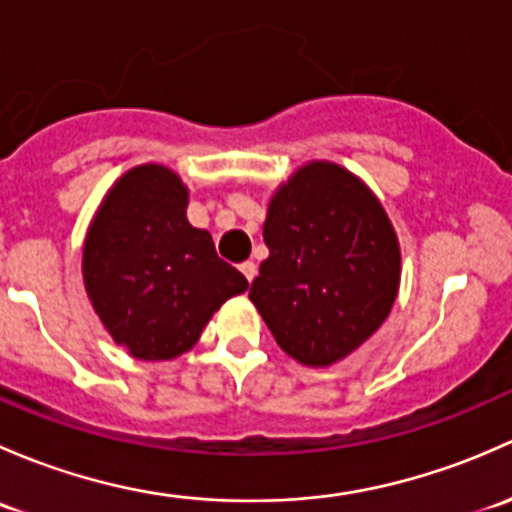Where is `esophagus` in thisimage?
Wrapping results in <instances>:
<instances>
[{
    "label": "esophagus",
    "mask_w": 512,
    "mask_h": 512,
    "mask_svg": "<svg viewBox=\"0 0 512 512\" xmlns=\"http://www.w3.org/2000/svg\"><path fill=\"white\" fill-rule=\"evenodd\" d=\"M239 271L241 273H244V278H246V281H254V278H256V263L254 261H244V263H241V266H239Z\"/></svg>",
    "instance_id": "obj_1"
}]
</instances>
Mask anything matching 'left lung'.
<instances>
[{"instance_id": "obj_1", "label": "left lung", "mask_w": 512, "mask_h": 512, "mask_svg": "<svg viewBox=\"0 0 512 512\" xmlns=\"http://www.w3.org/2000/svg\"><path fill=\"white\" fill-rule=\"evenodd\" d=\"M263 241L268 258L249 298L286 355L330 367L387 320L402 254L394 226L362 179L308 162L276 189Z\"/></svg>"}]
</instances>
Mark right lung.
<instances>
[{
  "instance_id": "obj_1",
  "label": "right lung",
  "mask_w": 512,
  "mask_h": 512,
  "mask_svg": "<svg viewBox=\"0 0 512 512\" xmlns=\"http://www.w3.org/2000/svg\"><path fill=\"white\" fill-rule=\"evenodd\" d=\"M175 172L140 165L105 194L83 244V283L110 337L138 360H175L249 281L187 221Z\"/></svg>"
}]
</instances>
